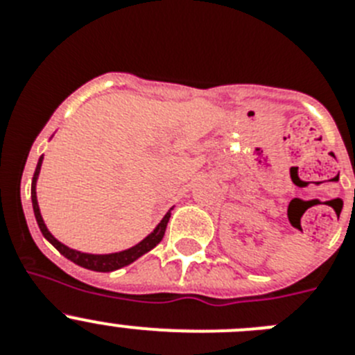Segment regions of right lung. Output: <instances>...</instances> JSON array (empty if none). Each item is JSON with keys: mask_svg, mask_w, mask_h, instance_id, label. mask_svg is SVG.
Wrapping results in <instances>:
<instances>
[{"mask_svg": "<svg viewBox=\"0 0 355 355\" xmlns=\"http://www.w3.org/2000/svg\"><path fill=\"white\" fill-rule=\"evenodd\" d=\"M42 158L40 156L39 163H37V168H35V174H33V181H31V205H33V213H35V218H37V224H39L40 231H42L44 238L55 247L62 256H65L67 259H71L72 263H76V265L83 266V268H89V270L94 272H114L122 268V266L130 265L133 263L135 259H139L140 256H144L146 252H149L150 249H155L158 245L159 241H162L163 234H165V229H167L168 224V218H171V211H167V215L163 216L162 222L156 225V229L149 236L144 238L140 243H137L135 247L126 250H121V252H114V254H87V252H80V250H74V249H69L67 245L60 243V241L56 240L51 233L48 231L46 224L42 220V215H40V209H39V202H37V192H35V187H37V178L40 174V167H42Z\"/></svg>", "mask_w": 355, "mask_h": 355, "instance_id": "1", "label": "right lung"}]
</instances>
